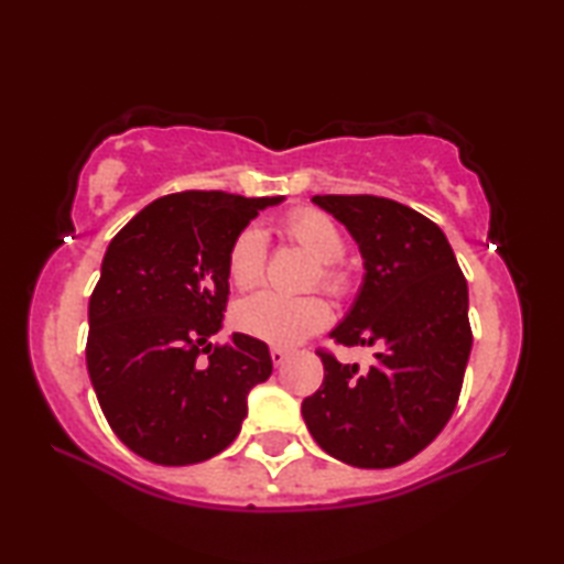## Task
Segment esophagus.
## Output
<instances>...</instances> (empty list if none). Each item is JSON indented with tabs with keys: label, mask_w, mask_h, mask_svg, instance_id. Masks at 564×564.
Segmentation results:
<instances>
[{
	"label": "esophagus",
	"mask_w": 564,
	"mask_h": 564,
	"mask_svg": "<svg viewBox=\"0 0 564 564\" xmlns=\"http://www.w3.org/2000/svg\"><path fill=\"white\" fill-rule=\"evenodd\" d=\"M289 356H291V350H285V348H271V360H273V366L279 368V366H283L285 360H289Z\"/></svg>",
	"instance_id": "esophagus-1"
}]
</instances>
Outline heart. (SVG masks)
<instances>
[{
  "instance_id": "obj_1",
  "label": "heart",
  "mask_w": 564,
  "mask_h": 564,
  "mask_svg": "<svg viewBox=\"0 0 564 564\" xmlns=\"http://www.w3.org/2000/svg\"><path fill=\"white\" fill-rule=\"evenodd\" d=\"M283 231L291 241L303 248L311 259L318 261L316 281L333 293L346 289V273L338 265L346 241H343L340 228L330 221L326 214L301 208L285 216ZM265 271V234L259 226H248L234 238L228 248V275L236 289H253L261 283ZM330 321L328 303L318 295H279L271 291H261L248 295L234 311V323L246 336H253L273 346H295L313 333L326 328Z\"/></svg>"
}]
</instances>
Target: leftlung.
Wrapping results in <instances>:
<instances>
[{"instance_id":"1","label":"left lung","mask_w":564,"mask_h":564,"mask_svg":"<svg viewBox=\"0 0 564 564\" xmlns=\"http://www.w3.org/2000/svg\"><path fill=\"white\" fill-rule=\"evenodd\" d=\"M358 243L362 283L330 338L373 346L376 360L321 352L323 386L303 400L308 433L356 467H393L431 445L460 395L473 336L467 283L431 218L380 196H313Z\"/></svg>"}]
</instances>
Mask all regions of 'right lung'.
Returning a JSON list of instances; mask_svg holds the SVG:
<instances>
[{
    "label": "right lung",
    "mask_w": 564,
    "mask_h": 564,
    "mask_svg": "<svg viewBox=\"0 0 564 564\" xmlns=\"http://www.w3.org/2000/svg\"><path fill=\"white\" fill-rule=\"evenodd\" d=\"M283 196L224 191L161 196L113 236L89 299L87 368L111 431L156 465H194L226 451L269 380L263 340L234 333L221 348L228 248ZM209 358L200 360V352Z\"/></svg>",
    "instance_id": "1"
}]
</instances>
